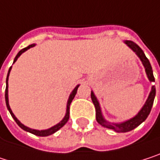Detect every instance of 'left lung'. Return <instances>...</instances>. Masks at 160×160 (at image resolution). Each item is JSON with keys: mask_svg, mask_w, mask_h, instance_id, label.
<instances>
[{"mask_svg": "<svg viewBox=\"0 0 160 160\" xmlns=\"http://www.w3.org/2000/svg\"><path fill=\"white\" fill-rule=\"evenodd\" d=\"M137 55L138 57L141 58L144 68H145V72H146V74L149 78V80L152 82L154 81L155 82V77L153 75V70H152V67H151V64L148 60V58L145 57L143 51L141 49V47L136 44L134 42L132 41H126L125 42ZM155 96H156V88L154 87H152V89H151V92L149 94V97L145 102V104L143 105V107L142 108V110L138 113V115L136 117H134L133 118L128 120L124 123H121V124H110L108 122H106L105 120L103 119L102 116V112H101V108H100V105H99V102L94 95L93 92H91V100H92V102L95 106V110H96V119L98 121L99 124H101L102 126H103L104 128H111V129H114L115 131L117 132H128V131H130L132 130L133 128H137L140 124H142L144 120L147 118V117L149 116L150 114V111L152 109V106H153V103H154V99H155Z\"/></svg>", "mask_w": 160, "mask_h": 160, "instance_id": "1", "label": "left lung"}]
</instances>
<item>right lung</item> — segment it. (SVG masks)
I'll list each match as a JSON object with an SVG mask.
<instances>
[{
  "label": "right lung",
  "mask_w": 160,
  "mask_h": 160,
  "mask_svg": "<svg viewBox=\"0 0 160 160\" xmlns=\"http://www.w3.org/2000/svg\"><path fill=\"white\" fill-rule=\"evenodd\" d=\"M32 46H34V44H31V45H29V46H27V47H25V48H23V49H21L18 53V55L16 56V58H15V59H14V62H16V60L18 58V57L23 53V52H25L26 50H28L29 48H31V47H32ZM10 71H11V67H10V69H9V71H8V74H7V78H6V88H5V102H6V106H7V109L9 110V112H10V114H11V116H12V118L15 119V121L17 122V124L22 128V129H24V130H26V131H29V132H31V133H32V134H34V135H37V136H42V137H43V136H48V135H51V134H53V133H55L56 131H58L59 128H61L66 123H67V121L69 120V118H70V105H71V102H72V101L73 100V98H74V96H75V94H76V92H77V88H78V87H79V85L78 86H76V88L72 90V94L70 95V97H69V100H68V103H67V111H66V116H65V118H63V119L61 120L58 124H57L56 126H54V127H52V128H48V129H45V130H36V129H32V128H28V127H26V126H24L22 123H20L19 122V120H18V118L15 117V115L13 114V112H12V110H11V108H10V106H9V102H8V76H9V73H10Z\"/></svg>",
  "instance_id": "add662e5"
}]
</instances>
